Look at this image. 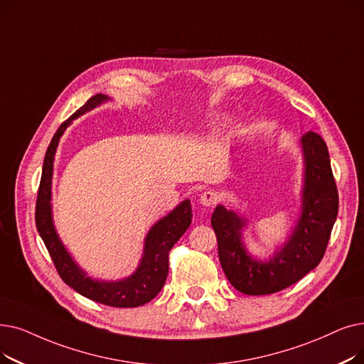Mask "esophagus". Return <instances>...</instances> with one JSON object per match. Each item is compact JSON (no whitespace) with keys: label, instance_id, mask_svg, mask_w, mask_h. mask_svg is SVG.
Here are the masks:
<instances>
[{"label":"esophagus","instance_id":"34e87169","mask_svg":"<svg viewBox=\"0 0 364 364\" xmlns=\"http://www.w3.org/2000/svg\"><path fill=\"white\" fill-rule=\"evenodd\" d=\"M218 200V195L213 191H205L200 198H199V202L203 205V207H213V205H215Z\"/></svg>","mask_w":364,"mask_h":364}]
</instances>
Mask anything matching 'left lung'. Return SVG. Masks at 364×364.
Returning a JSON list of instances; mask_svg holds the SVG:
<instances>
[{"label":"left lung","instance_id":"1","mask_svg":"<svg viewBox=\"0 0 364 364\" xmlns=\"http://www.w3.org/2000/svg\"><path fill=\"white\" fill-rule=\"evenodd\" d=\"M304 186L300 215L281 247L267 260L252 257L242 241L247 220L217 205L211 225L217 236L218 259L232 286L244 294L260 296L287 289L321 262L336 221L339 198L324 139L315 132L300 138Z\"/></svg>","mask_w":364,"mask_h":364}]
</instances>
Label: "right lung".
I'll list each match as a JSON object with an SVG mask.
<instances>
[{"label": "right lung", "instance_id": "obj_1", "mask_svg": "<svg viewBox=\"0 0 364 364\" xmlns=\"http://www.w3.org/2000/svg\"><path fill=\"white\" fill-rule=\"evenodd\" d=\"M109 98L98 93L92 97L82 108L64 123L53 135L49 149L44 156L43 173L36 205V225L41 240L49 251L55 267L65 284L82 296L98 304L116 308H135L154 299L164 287L168 277L169 250L192 223V205L186 199L178 203L169 214L162 217L151 226L144 240V251L139 264L132 275L117 281H102L90 278L71 257L65 245L62 244L53 225L52 215V177L55 153L60 136L77 117L97 108Z\"/></svg>", "mask_w": 364, "mask_h": 364}]
</instances>
